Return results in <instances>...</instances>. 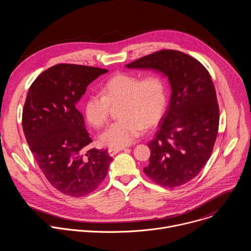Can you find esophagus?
Instances as JSON below:
<instances>
[{
  "label": "esophagus",
  "mask_w": 251,
  "mask_h": 251,
  "mask_svg": "<svg viewBox=\"0 0 251 251\" xmlns=\"http://www.w3.org/2000/svg\"><path fill=\"white\" fill-rule=\"evenodd\" d=\"M122 150H124V148H109L108 149V154H109V156L113 157L114 155H116L117 153H119Z\"/></svg>",
  "instance_id": "obj_1"
}]
</instances>
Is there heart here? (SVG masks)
Returning <instances> with one entry per match:
<instances>
[{
  "label": "heart",
  "mask_w": 251,
  "mask_h": 251,
  "mask_svg": "<svg viewBox=\"0 0 251 251\" xmlns=\"http://www.w3.org/2000/svg\"><path fill=\"white\" fill-rule=\"evenodd\" d=\"M167 85L155 74L142 78L132 74H119L107 80L101 94L92 93L84 102V115L94 127H102L108 120L111 106H118L121 120L112 123L98 137L102 145L123 148L135 141L144 127L156 125L167 107Z\"/></svg>",
  "instance_id": "b5f03b06"
}]
</instances>
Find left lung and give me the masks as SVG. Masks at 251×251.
<instances>
[{"label": "left lung", "instance_id": "8db88e82", "mask_svg": "<svg viewBox=\"0 0 251 251\" xmlns=\"http://www.w3.org/2000/svg\"><path fill=\"white\" fill-rule=\"evenodd\" d=\"M130 69H152L168 77L171 98L160 129L148 143L144 173L164 187L182 186L199 175L216 142L220 110L211 77L196 58L173 50L141 57Z\"/></svg>", "mask_w": 251, "mask_h": 251}]
</instances>
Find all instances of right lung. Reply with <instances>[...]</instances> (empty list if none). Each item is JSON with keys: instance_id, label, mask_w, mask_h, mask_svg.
Wrapping results in <instances>:
<instances>
[{"instance_id": "add662e5", "label": "right lung", "mask_w": 251, "mask_h": 251, "mask_svg": "<svg viewBox=\"0 0 251 251\" xmlns=\"http://www.w3.org/2000/svg\"><path fill=\"white\" fill-rule=\"evenodd\" d=\"M107 71L54 65L32 82L25 102L23 129L29 150L50 185L71 197L95 191L112 161L107 150L87 149L92 140L75 107L86 87Z\"/></svg>"}]
</instances>
